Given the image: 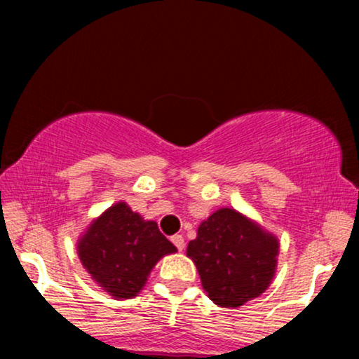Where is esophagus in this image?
<instances>
[{
	"label": "esophagus",
	"instance_id": "34e87169",
	"mask_svg": "<svg viewBox=\"0 0 359 359\" xmlns=\"http://www.w3.org/2000/svg\"><path fill=\"white\" fill-rule=\"evenodd\" d=\"M170 240H172V243H174L175 248L179 250V251H182L185 248V240H184L182 234H174V236H172Z\"/></svg>",
	"mask_w": 359,
	"mask_h": 359
}]
</instances>
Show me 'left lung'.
Instances as JSON below:
<instances>
[{
    "label": "left lung",
    "instance_id": "left-lung-1",
    "mask_svg": "<svg viewBox=\"0 0 359 359\" xmlns=\"http://www.w3.org/2000/svg\"><path fill=\"white\" fill-rule=\"evenodd\" d=\"M280 243L273 233L233 208L214 211L189 241L208 297L219 307H240L257 299L277 271Z\"/></svg>",
    "mask_w": 359,
    "mask_h": 359
}]
</instances>
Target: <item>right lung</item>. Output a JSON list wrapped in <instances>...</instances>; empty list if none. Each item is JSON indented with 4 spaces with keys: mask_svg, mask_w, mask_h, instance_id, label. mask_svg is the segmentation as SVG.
I'll return each mask as SVG.
<instances>
[{
    "mask_svg": "<svg viewBox=\"0 0 359 359\" xmlns=\"http://www.w3.org/2000/svg\"><path fill=\"white\" fill-rule=\"evenodd\" d=\"M177 248L123 201L90 221L77 240V255L90 278L116 300L133 299L160 258Z\"/></svg>",
    "mask_w": 359,
    "mask_h": 359,
    "instance_id": "add662e5",
    "label": "right lung"
}]
</instances>
